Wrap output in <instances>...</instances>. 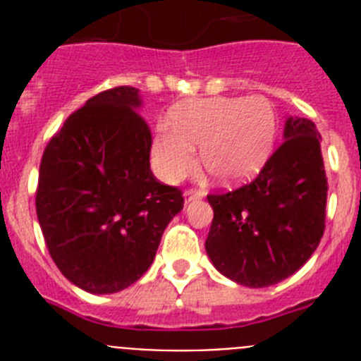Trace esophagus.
<instances>
[{
    "instance_id": "esophagus-1",
    "label": "esophagus",
    "mask_w": 361,
    "mask_h": 361,
    "mask_svg": "<svg viewBox=\"0 0 361 361\" xmlns=\"http://www.w3.org/2000/svg\"><path fill=\"white\" fill-rule=\"evenodd\" d=\"M184 197H186V204H190V202H193V200L202 199L204 193H202V191H199V190H188L186 193H184Z\"/></svg>"
}]
</instances>
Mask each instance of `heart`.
<instances>
[{
	"instance_id": "b5f03b06",
	"label": "heart",
	"mask_w": 361,
	"mask_h": 361,
	"mask_svg": "<svg viewBox=\"0 0 361 361\" xmlns=\"http://www.w3.org/2000/svg\"><path fill=\"white\" fill-rule=\"evenodd\" d=\"M276 116L264 97H213L173 108L159 126L152 164L164 183H177L199 161L215 180L237 184L253 177L275 141Z\"/></svg>"
}]
</instances>
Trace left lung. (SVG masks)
Instances as JSON below:
<instances>
[{"label":"left lung","instance_id":"1","mask_svg":"<svg viewBox=\"0 0 361 361\" xmlns=\"http://www.w3.org/2000/svg\"><path fill=\"white\" fill-rule=\"evenodd\" d=\"M320 133L289 117L283 142L253 183L208 195L213 222L206 253L216 271L247 288H267L307 262L325 229L327 177Z\"/></svg>","mask_w":361,"mask_h":361}]
</instances>
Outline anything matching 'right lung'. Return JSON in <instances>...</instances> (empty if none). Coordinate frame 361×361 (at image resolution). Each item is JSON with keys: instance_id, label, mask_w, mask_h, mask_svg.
I'll return each mask as SVG.
<instances>
[{"instance_id": "add662e5", "label": "right lung", "mask_w": 361, "mask_h": 361, "mask_svg": "<svg viewBox=\"0 0 361 361\" xmlns=\"http://www.w3.org/2000/svg\"><path fill=\"white\" fill-rule=\"evenodd\" d=\"M133 86L101 92L73 111L41 159L36 212L49 253L82 291L110 295L152 266L180 190L149 170L152 133Z\"/></svg>"}]
</instances>
